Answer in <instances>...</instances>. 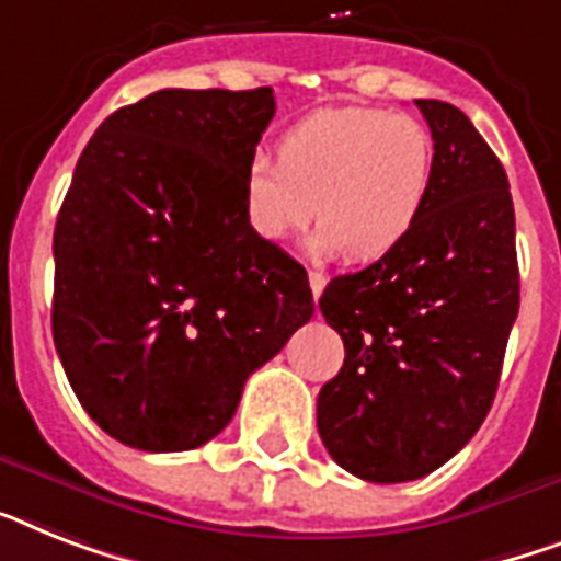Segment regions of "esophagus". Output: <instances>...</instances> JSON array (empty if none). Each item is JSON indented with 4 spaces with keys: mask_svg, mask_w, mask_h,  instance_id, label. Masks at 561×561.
<instances>
[{
    "mask_svg": "<svg viewBox=\"0 0 561 561\" xmlns=\"http://www.w3.org/2000/svg\"><path fill=\"white\" fill-rule=\"evenodd\" d=\"M308 282H311V290H313V299H320L322 290H325V273L320 271H308Z\"/></svg>",
    "mask_w": 561,
    "mask_h": 561,
    "instance_id": "obj_1",
    "label": "esophagus"
}]
</instances>
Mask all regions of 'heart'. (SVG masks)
Here are the masks:
<instances>
[{
    "label": "heart",
    "instance_id": "heart-1",
    "mask_svg": "<svg viewBox=\"0 0 561 561\" xmlns=\"http://www.w3.org/2000/svg\"><path fill=\"white\" fill-rule=\"evenodd\" d=\"M435 138L412 115L322 108L256 152L244 170V218L259 239L282 241L320 218L311 250L357 262L386 256L430 204Z\"/></svg>",
    "mask_w": 561,
    "mask_h": 561
}]
</instances>
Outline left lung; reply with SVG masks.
I'll use <instances>...</instances> for the list:
<instances>
[{
    "mask_svg": "<svg viewBox=\"0 0 561 561\" xmlns=\"http://www.w3.org/2000/svg\"><path fill=\"white\" fill-rule=\"evenodd\" d=\"M435 138L421 221L375 265L328 282L343 336L317 426L343 470L375 484L435 472L493 407L518 313L516 213L507 172L461 108L414 100Z\"/></svg>",
    "mask_w": 561,
    "mask_h": 561,
    "instance_id": "8db88e82",
    "label": "left lung"
}]
</instances>
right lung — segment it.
Segmentation results:
<instances>
[{
  "mask_svg": "<svg viewBox=\"0 0 561 561\" xmlns=\"http://www.w3.org/2000/svg\"><path fill=\"white\" fill-rule=\"evenodd\" d=\"M273 89H163L85 144L54 227V345L91 421L144 453L225 430L313 317L308 273L244 218Z\"/></svg>",
  "mask_w": 561,
  "mask_h": 561,
  "instance_id": "obj_1",
  "label": "right lung"
}]
</instances>
